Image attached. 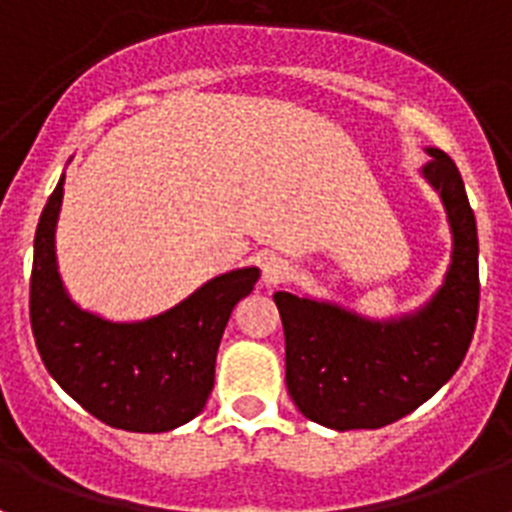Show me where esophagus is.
<instances>
[{
	"label": "esophagus",
	"instance_id": "1",
	"mask_svg": "<svg viewBox=\"0 0 512 512\" xmlns=\"http://www.w3.org/2000/svg\"><path fill=\"white\" fill-rule=\"evenodd\" d=\"M289 274H292V266L284 259H279V256H269V259H264V264H261V282L269 284V287L271 284L287 282Z\"/></svg>",
	"mask_w": 512,
	"mask_h": 512
}]
</instances>
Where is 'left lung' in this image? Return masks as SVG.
<instances>
[{
    "label": "left lung",
    "mask_w": 512,
    "mask_h": 512,
    "mask_svg": "<svg viewBox=\"0 0 512 512\" xmlns=\"http://www.w3.org/2000/svg\"><path fill=\"white\" fill-rule=\"evenodd\" d=\"M423 176L441 194L454 251L446 279L420 310L369 320L333 302L277 292L287 390L297 410L333 431L405 418L454 377L479 312V241L467 189L449 156L428 148Z\"/></svg>",
    "instance_id": "8db88e82"
}]
</instances>
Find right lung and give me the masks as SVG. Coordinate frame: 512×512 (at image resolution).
<instances>
[{"mask_svg": "<svg viewBox=\"0 0 512 512\" xmlns=\"http://www.w3.org/2000/svg\"><path fill=\"white\" fill-rule=\"evenodd\" d=\"M63 176L35 230L30 325L45 369L81 408L112 428L164 433L200 415L230 312L259 282L246 266L210 279L156 318L112 323L81 310L56 264Z\"/></svg>", "mask_w": 512, "mask_h": 512, "instance_id": "obj_1", "label": "right lung"}]
</instances>
